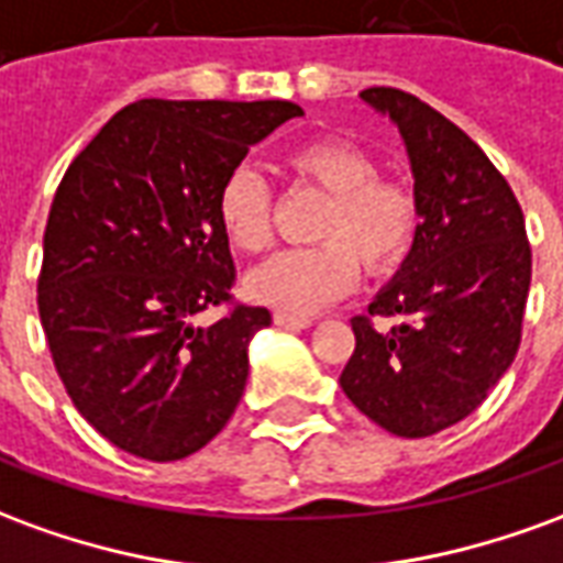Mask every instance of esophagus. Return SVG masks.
<instances>
[{
	"label": "esophagus",
	"instance_id": "esophagus-1",
	"mask_svg": "<svg viewBox=\"0 0 563 563\" xmlns=\"http://www.w3.org/2000/svg\"><path fill=\"white\" fill-rule=\"evenodd\" d=\"M274 322H277V325H280V329H292V331H298V329H310V325H313V319H307V317H292V313H280V310H277V313H274Z\"/></svg>",
	"mask_w": 563,
	"mask_h": 563
}]
</instances>
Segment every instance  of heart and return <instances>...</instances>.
<instances>
[{
  "label": "heart",
  "mask_w": 563,
  "mask_h": 563,
  "mask_svg": "<svg viewBox=\"0 0 563 563\" xmlns=\"http://www.w3.org/2000/svg\"><path fill=\"white\" fill-rule=\"evenodd\" d=\"M286 172L325 196L317 246L286 250L246 274L244 289L258 305L286 313H317L350 292L362 262L367 274L391 271L413 244L419 201L404 180L379 177L377 159L353 141L319 139L286 153ZM222 232L241 253L271 246V189L250 168L225 177L217 198Z\"/></svg>",
  "instance_id": "b5f03b06"
}]
</instances>
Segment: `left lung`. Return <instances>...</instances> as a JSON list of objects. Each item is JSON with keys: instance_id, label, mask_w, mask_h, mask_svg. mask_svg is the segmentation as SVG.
I'll return each mask as SVG.
<instances>
[{"instance_id": "left-lung-1", "label": "left lung", "mask_w": 563, "mask_h": 563, "mask_svg": "<svg viewBox=\"0 0 563 563\" xmlns=\"http://www.w3.org/2000/svg\"><path fill=\"white\" fill-rule=\"evenodd\" d=\"M362 102L401 132L419 225L410 253L367 307L395 317L377 331L353 319L341 389L398 437H431L471 416L507 374L531 289V246L509 184L455 123L391 87Z\"/></svg>"}]
</instances>
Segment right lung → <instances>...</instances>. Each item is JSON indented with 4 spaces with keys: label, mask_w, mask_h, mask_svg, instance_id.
Masks as SVG:
<instances>
[{
    "label": "right lung",
    "mask_w": 563,
    "mask_h": 563,
    "mask_svg": "<svg viewBox=\"0 0 563 563\" xmlns=\"http://www.w3.org/2000/svg\"><path fill=\"white\" fill-rule=\"evenodd\" d=\"M305 111L292 102H165L117 111L56 189L38 317L80 416L114 446L177 461L232 419L265 307L232 298L217 198L246 150Z\"/></svg>",
    "instance_id": "obj_1"
}]
</instances>
